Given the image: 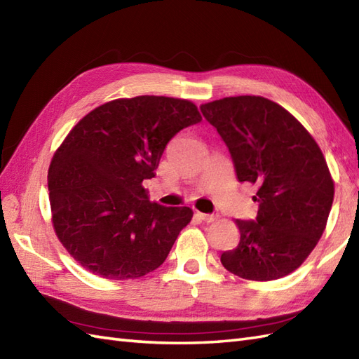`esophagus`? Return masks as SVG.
<instances>
[{
    "mask_svg": "<svg viewBox=\"0 0 359 359\" xmlns=\"http://www.w3.org/2000/svg\"><path fill=\"white\" fill-rule=\"evenodd\" d=\"M197 217L200 219H203L205 223H214L217 219V215H212V214H201V212H197Z\"/></svg>",
    "mask_w": 359,
    "mask_h": 359,
    "instance_id": "1",
    "label": "esophagus"
}]
</instances>
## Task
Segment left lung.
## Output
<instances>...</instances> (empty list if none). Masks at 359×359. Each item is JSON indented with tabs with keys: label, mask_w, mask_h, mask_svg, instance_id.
I'll return each mask as SVG.
<instances>
[{
	"label": "left lung",
	"mask_w": 359,
	"mask_h": 359,
	"mask_svg": "<svg viewBox=\"0 0 359 359\" xmlns=\"http://www.w3.org/2000/svg\"><path fill=\"white\" fill-rule=\"evenodd\" d=\"M223 137L240 182L258 188L255 222L236 219L240 243L223 267L247 280L283 278L306 261L323 235L334 179L314 137L287 109L259 95L200 106Z\"/></svg>",
	"instance_id": "left-lung-1"
}]
</instances>
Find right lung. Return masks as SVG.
<instances>
[{
    "mask_svg": "<svg viewBox=\"0 0 359 359\" xmlns=\"http://www.w3.org/2000/svg\"><path fill=\"white\" fill-rule=\"evenodd\" d=\"M200 121L189 100L140 95L107 101L71 128L48 170L51 223L85 270L137 279L167 259L192 210L153 203L142 182L171 137Z\"/></svg>",
    "mask_w": 359,
    "mask_h": 359,
    "instance_id": "1",
    "label": "right lung"
}]
</instances>
